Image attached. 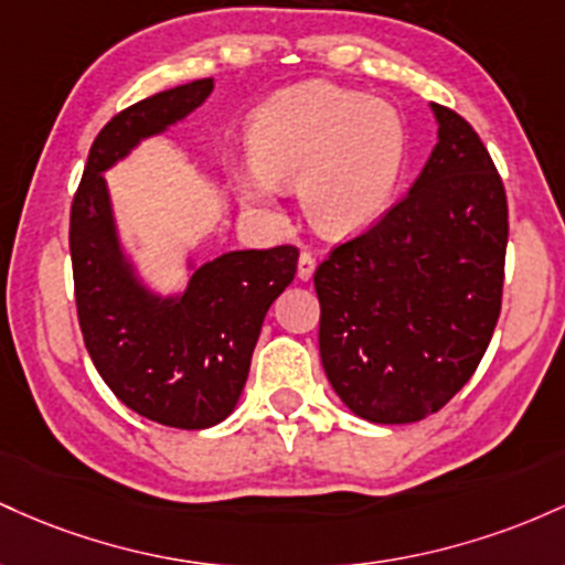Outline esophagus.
<instances>
[{
	"label": "esophagus",
	"mask_w": 565,
	"mask_h": 565,
	"mask_svg": "<svg viewBox=\"0 0 565 565\" xmlns=\"http://www.w3.org/2000/svg\"><path fill=\"white\" fill-rule=\"evenodd\" d=\"M315 266H317V262H315V256L309 250H301V256H299V280H312V275H315Z\"/></svg>",
	"instance_id": "esophagus-1"
}]
</instances>
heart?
<instances>
[{"label":"heart","mask_w":565,"mask_h":565,"mask_svg":"<svg viewBox=\"0 0 565 565\" xmlns=\"http://www.w3.org/2000/svg\"><path fill=\"white\" fill-rule=\"evenodd\" d=\"M253 170L239 194L277 215V189H301L317 232L350 237L390 207L405 162V122L386 100L307 82L264 104L250 125Z\"/></svg>","instance_id":"obj_1"}]
</instances>
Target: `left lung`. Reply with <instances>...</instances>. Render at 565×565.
<instances>
[{
    "instance_id": "1",
    "label": "left lung",
    "mask_w": 565,
    "mask_h": 565,
    "mask_svg": "<svg viewBox=\"0 0 565 565\" xmlns=\"http://www.w3.org/2000/svg\"><path fill=\"white\" fill-rule=\"evenodd\" d=\"M433 111L437 146L411 192L315 271L328 382L376 424L440 411L470 382L502 312V175L465 117Z\"/></svg>"
}]
</instances>
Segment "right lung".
<instances>
[{"label":"right lung","instance_id":"obj_1","mask_svg":"<svg viewBox=\"0 0 565 565\" xmlns=\"http://www.w3.org/2000/svg\"><path fill=\"white\" fill-rule=\"evenodd\" d=\"M211 90L213 79H194L114 114L90 146L68 218L74 299L93 365L130 411L179 429L213 427L232 414L264 317L299 262L294 245L224 253L194 271L179 299L149 294L125 262L100 173Z\"/></svg>","mask_w":565,"mask_h":565}]
</instances>
